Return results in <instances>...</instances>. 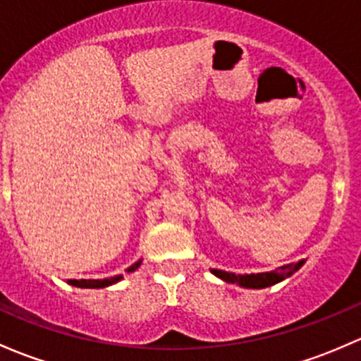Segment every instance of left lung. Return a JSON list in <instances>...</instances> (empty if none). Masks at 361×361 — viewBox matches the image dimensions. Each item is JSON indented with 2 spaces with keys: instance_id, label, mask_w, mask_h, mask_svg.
<instances>
[{
  "instance_id": "8db88e82",
  "label": "left lung",
  "mask_w": 361,
  "mask_h": 361,
  "mask_svg": "<svg viewBox=\"0 0 361 361\" xmlns=\"http://www.w3.org/2000/svg\"><path fill=\"white\" fill-rule=\"evenodd\" d=\"M302 264H305V259L298 261V263L286 264V267H280L273 271L250 273V275H235V273L223 270H211V273L218 276V279L225 280V282L237 283V286L245 287V289H264V287L275 286V283L286 280L287 276L292 275V273L298 271Z\"/></svg>"
}]
</instances>
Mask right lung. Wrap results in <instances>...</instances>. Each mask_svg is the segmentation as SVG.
Here are the masks:
<instances>
[{
  "label": "right lung",
  "instance_id": "add662e5",
  "mask_svg": "<svg viewBox=\"0 0 361 361\" xmlns=\"http://www.w3.org/2000/svg\"><path fill=\"white\" fill-rule=\"evenodd\" d=\"M140 264H142V259L136 261L135 264H131L126 271L128 273L135 271ZM121 279H123V275L111 276V279H104V280H85V279L82 280H67V283H69V286H74V287H81V289H104V287H109V286H112V283L119 282Z\"/></svg>",
  "mask_w": 361,
  "mask_h": 361
}]
</instances>
